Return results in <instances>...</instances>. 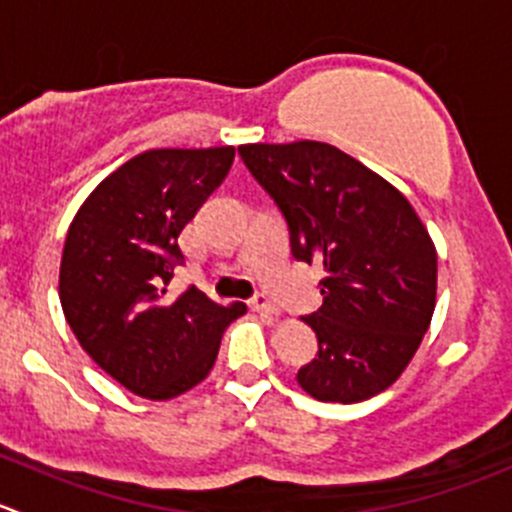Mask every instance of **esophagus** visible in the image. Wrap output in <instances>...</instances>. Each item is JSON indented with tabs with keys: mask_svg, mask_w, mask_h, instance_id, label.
I'll return each instance as SVG.
<instances>
[{
	"mask_svg": "<svg viewBox=\"0 0 512 512\" xmlns=\"http://www.w3.org/2000/svg\"><path fill=\"white\" fill-rule=\"evenodd\" d=\"M250 305H252V310L265 312V315H277V312H280V307L272 302V297L267 295V292H257V295L250 300Z\"/></svg>",
	"mask_w": 512,
	"mask_h": 512,
	"instance_id": "esophagus-1",
	"label": "esophagus"
}]
</instances>
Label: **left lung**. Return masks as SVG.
<instances>
[{"label": "left lung", "mask_w": 512, "mask_h": 512, "mask_svg": "<svg viewBox=\"0 0 512 512\" xmlns=\"http://www.w3.org/2000/svg\"><path fill=\"white\" fill-rule=\"evenodd\" d=\"M237 152L285 217L292 257L325 270L322 307L305 315L317 355L297 382L322 403L382 393L413 360L435 310L428 230L390 182L325 142Z\"/></svg>", "instance_id": "left-lung-1"}]
</instances>
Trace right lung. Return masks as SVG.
<instances>
[{
	"label": "right lung",
	"instance_id": "1",
	"mask_svg": "<svg viewBox=\"0 0 512 512\" xmlns=\"http://www.w3.org/2000/svg\"><path fill=\"white\" fill-rule=\"evenodd\" d=\"M235 147L150 150L99 182L72 220L59 267L64 317L89 357L147 400H170L207 377L225 327L245 302L222 307L195 285L172 300L185 265L180 232L222 185Z\"/></svg>",
	"mask_w": 512,
	"mask_h": 512
}]
</instances>
